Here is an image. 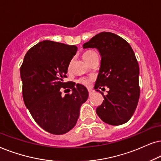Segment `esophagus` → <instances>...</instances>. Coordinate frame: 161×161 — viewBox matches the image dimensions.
<instances>
[{"instance_id":"34e87169","label":"esophagus","mask_w":161,"mask_h":161,"mask_svg":"<svg viewBox=\"0 0 161 161\" xmlns=\"http://www.w3.org/2000/svg\"><path fill=\"white\" fill-rule=\"evenodd\" d=\"M88 93H89V96H92L93 93H94V91L92 89H88Z\"/></svg>"}]
</instances>
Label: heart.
<instances>
[{
	"label": "heart",
	"instance_id": "heart-1",
	"mask_svg": "<svg viewBox=\"0 0 161 161\" xmlns=\"http://www.w3.org/2000/svg\"><path fill=\"white\" fill-rule=\"evenodd\" d=\"M96 55H97V54H96V53L95 52V51L88 50V51H85V52L82 53V58L84 59L85 61H86V63H88L89 62L91 61ZM70 68V65H69V69ZM92 79H93L92 77H82V78H80L79 79L78 82H79V84L84 85V86L88 87L90 85V82H91V81L92 80Z\"/></svg>",
	"mask_w": 161,
	"mask_h": 161
}]
</instances>
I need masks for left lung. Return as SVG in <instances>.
I'll return each mask as SVG.
<instances>
[{
  "mask_svg": "<svg viewBox=\"0 0 161 161\" xmlns=\"http://www.w3.org/2000/svg\"><path fill=\"white\" fill-rule=\"evenodd\" d=\"M83 48H97L102 57L94 88L102 93L104 101L96 113L110 125L126 123L133 115L140 96L139 66L133 50L123 38L106 31L96 34ZM104 86L110 89L106 96L97 90Z\"/></svg>",
  "mask_w": 161,
  "mask_h": 161,
  "instance_id": "left-lung-1",
  "label": "left lung"
}]
</instances>
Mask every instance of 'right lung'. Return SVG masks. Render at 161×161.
<instances>
[{
    "mask_svg": "<svg viewBox=\"0 0 161 161\" xmlns=\"http://www.w3.org/2000/svg\"><path fill=\"white\" fill-rule=\"evenodd\" d=\"M76 51V46L44 40L27 51L21 65L25 105L38 125L49 133L70 131L76 125L81 105L88 98L84 85L64 82ZM60 88L71 89L72 93L63 97Z\"/></svg>",
    "mask_w": 161,
    "mask_h": 161,
    "instance_id": "right-lung-1",
    "label": "right lung"
}]
</instances>
